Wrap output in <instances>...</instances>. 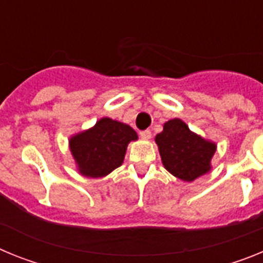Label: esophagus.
Wrapping results in <instances>:
<instances>
[{
	"label": "esophagus",
	"mask_w": 263,
	"mask_h": 263,
	"mask_svg": "<svg viewBox=\"0 0 263 263\" xmlns=\"http://www.w3.org/2000/svg\"><path fill=\"white\" fill-rule=\"evenodd\" d=\"M139 136H141L142 139H150L152 138V132H150V130H143V132L139 133Z\"/></svg>",
	"instance_id": "1"
}]
</instances>
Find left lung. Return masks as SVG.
Returning <instances> with one entry per match:
<instances>
[{
	"instance_id": "8db88e82",
	"label": "left lung",
	"mask_w": 263,
	"mask_h": 263,
	"mask_svg": "<svg viewBox=\"0 0 263 263\" xmlns=\"http://www.w3.org/2000/svg\"><path fill=\"white\" fill-rule=\"evenodd\" d=\"M155 143L164 168L180 180L194 182L212 170L211 160L217 145L194 133L180 118L164 122Z\"/></svg>"
}]
</instances>
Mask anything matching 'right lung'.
<instances>
[{
    "label": "right lung",
    "mask_w": 263,
    "mask_h": 263,
    "mask_svg": "<svg viewBox=\"0 0 263 263\" xmlns=\"http://www.w3.org/2000/svg\"><path fill=\"white\" fill-rule=\"evenodd\" d=\"M137 139L133 127L103 117L92 127L69 138V152L80 175L104 178L124 163L127 145Z\"/></svg>",
    "instance_id": "right-lung-1"
}]
</instances>
